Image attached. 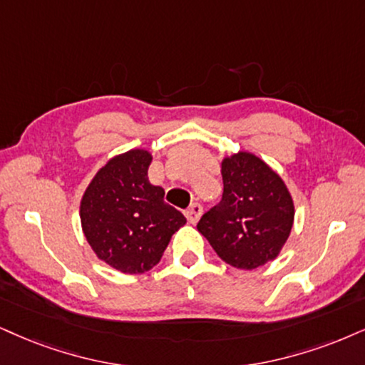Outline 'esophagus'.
<instances>
[{"label":"esophagus","instance_id":"esophagus-1","mask_svg":"<svg viewBox=\"0 0 365 365\" xmlns=\"http://www.w3.org/2000/svg\"><path fill=\"white\" fill-rule=\"evenodd\" d=\"M184 215H186L187 222L196 223L197 220L201 218V215H203V206H201L200 203H191L190 208L184 211Z\"/></svg>","mask_w":365,"mask_h":365}]
</instances>
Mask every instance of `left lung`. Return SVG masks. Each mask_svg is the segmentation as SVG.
<instances>
[{
    "instance_id": "8db88e82",
    "label": "left lung",
    "mask_w": 365,
    "mask_h": 365,
    "mask_svg": "<svg viewBox=\"0 0 365 365\" xmlns=\"http://www.w3.org/2000/svg\"><path fill=\"white\" fill-rule=\"evenodd\" d=\"M223 196L201 217L200 230L223 262L257 269L274 260L294 222L292 197L274 170L249 152L222 162Z\"/></svg>"
}]
</instances>
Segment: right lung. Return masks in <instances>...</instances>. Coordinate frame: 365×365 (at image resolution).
<instances>
[{"label": "right lung", "instance_id": "obj_1", "mask_svg": "<svg viewBox=\"0 0 365 365\" xmlns=\"http://www.w3.org/2000/svg\"><path fill=\"white\" fill-rule=\"evenodd\" d=\"M152 155L142 148L108 160L81 200V225L94 254L123 274L150 271L186 223L148 182Z\"/></svg>", "mask_w": 365, "mask_h": 365}]
</instances>
